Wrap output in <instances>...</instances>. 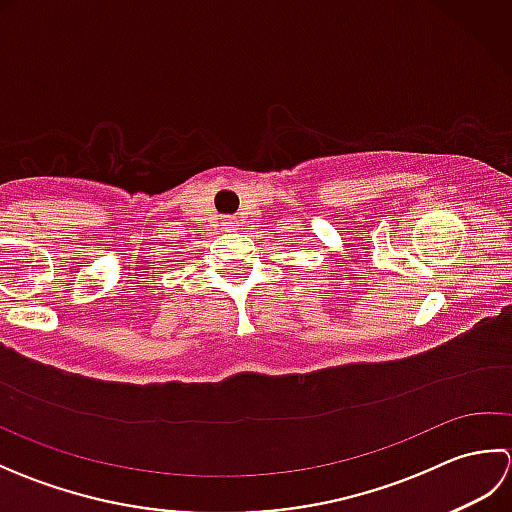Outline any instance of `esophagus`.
<instances>
[{
	"label": "esophagus",
	"mask_w": 512,
	"mask_h": 512,
	"mask_svg": "<svg viewBox=\"0 0 512 512\" xmlns=\"http://www.w3.org/2000/svg\"><path fill=\"white\" fill-rule=\"evenodd\" d=\"M224 226H226V231H235V228H237L239 224H237L235 217H226V220H224Z\"/></svg>",
	"instance_id": "obj_1"
}]
</instances>
